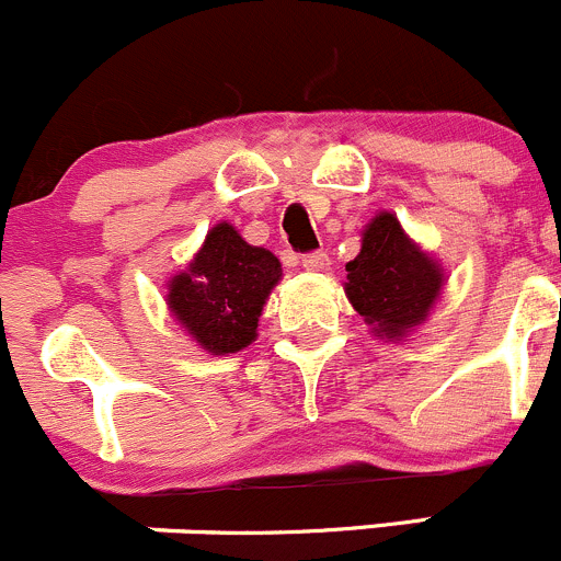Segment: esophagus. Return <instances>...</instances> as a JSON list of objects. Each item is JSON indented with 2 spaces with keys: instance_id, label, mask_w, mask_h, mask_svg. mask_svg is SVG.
Masks as SVG:
<instances>
[{
  "instance_id": "esophagus-1",
  "label": "esophagus",
  "mask_w": 561,
  "mask_h": 561,
  "mask_svg": "<svg viewBox=\"0 0 561 561\" xmlns=\"http://www.w3.org/2000/svg\"><path fill=\"white\" fill-rule=\"evenodd\" d=\"M328 264H330V259L324 250H313V253L302 255V266H306V270L319 272V270H328Z\"/></svg>"
}]
</instances>
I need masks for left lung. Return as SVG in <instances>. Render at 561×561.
I'll use <instances>...</instances> for the list:
<instances>
[{
	"mask_svg": "<svg viewBox=\"0 0 561 561\" xmlns=\"http://www.w3.org/2000/svg\"><path fill=\"white\" fill-rule=\"evenodd\" d=\"M346 297L355 311L388 339H399L408 328L424 322L444 286L435 261L410 242L388 211L366 226L364 248L346 264Z\"/></svg>",
	"mask_w": 561,
	"mask_h": 561,
	"instance_id": "left-lung-1",
	"label": "left lung"
}]
</instances>
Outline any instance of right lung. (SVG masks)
<instances>
[{
	"label": "right lung",
	"mask_w": 561,
	"mask_h": 561,
	"mask_svg": "<svg viewBox=\"0 0 561 561\" xmlns=\"http://www.w3.org/2000/svg\"><path fill=\"white\" fill-rule=\"evenodd\" d=\"M280 275V261L270 250L253 248L220 222L190 270L170 280L168 306L204 350L239 352L255 339L261 308Z\"/></svg>",
	"instance_id": "1"
}]
</instances>
